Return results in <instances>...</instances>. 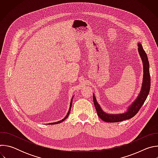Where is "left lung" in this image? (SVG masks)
I'll return each instance as SVG.
<instances>
[{
	"instance_id": "1",
	"label": "left lung",
	"mask_w": 158,
	"mask_h": 158,
	"mask_svg": "<svg viewBox=\"0 0 158 158\" xmlns=\"http://www.w3.org/2000/svg\"><path fill=\"white\" fill-rule=\"evenodd\" d=\"M137 45L138 47V52L142 60L143 65V82L140 93H139L137 98L135 99V100L132 102V103L129 104V106L126 108V110L123 112V113L119 114H109L107 113V112H106L102 109L97 101L94 94H93L94 104L96 107L98 115L102 121L105 122L118 123L133 118L138 113L149 94L151 87V78L149 74V64L148 58L146 53L143 48L140 42H138Z\"/></svg>"
}]
</instances>
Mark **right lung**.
Here are the masks:
<instances>
[{
    "instance_id": "obj_1",
    "label": "right lung",
    "mask_w": 158,
    "mask_h": 158,
    "mask_svg": "<svg viewBox=\"0 0 158 158\" xmlns=\"http://www.w3.org/2000/svg\"><path fill=\"white\" fill-rule=\"evenodd\" d=\"M74 96H73V98H72V99H71V100L70 106H69V109L68 112H67V115L64 117V119H62V120L58 121H57V122L51 123H48L47 124H51V125H52V124H59V123H62V121H64L65 119H66L67 118H68V116H69V114H70V112H71V107H72V104H73V99Z\"/></svg>"
}]
</instances>
